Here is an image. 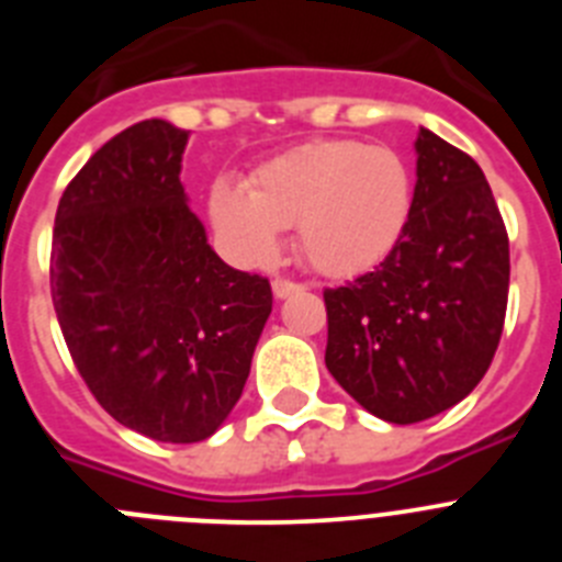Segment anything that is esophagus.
Listing matches in <instances>:
<instances>
[{
  "label": "esophagus",
  "mask_w": 562,
  "mask_h": 562,
  "mask_svg": "<svg viewBox=\"0 0 562 562\" xmlns=\"http://www.w3.org/2000/svg\"><path fill=\"white\" fill-rule=\"evenodd\" d=\"M304 290V284H297V281H290V278H276L272 281V295L276 297H290L295 292Z\"/></svg>",
  "instance_id": "1"
}]
</instances>
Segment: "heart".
<instances>
[{
  "instance_id": "heart-1",
  "label": "heart",
  "mask_w": 562,
  "mask_h": 562,
  "mask_svg": "<svg viewBox=\"0 0 562 562\" xmlns=\"http://www.w3.org/2000/svg\"><path fill=\"white\" fill-rule=\"evenodd\" d=\"M414 207V173L394 148L360 140H310L276 154L250 186L216 180L207 216L241 258L276 256L281 227H297L306 265L335 278L380 265Z\"/></svg>"
}]
</instances>
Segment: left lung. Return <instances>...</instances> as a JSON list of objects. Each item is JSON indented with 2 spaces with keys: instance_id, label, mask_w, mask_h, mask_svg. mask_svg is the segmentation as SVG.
Listing matches in <instances>:
<instances>
[{
  "instance_id": "left-lung-1",
  "label": "left lung",
  "mask_w": 562,
  "mask_h": 562,
  "mask_svg": "<svg viewBox=\"0 0 562 562\" xmlns=\"http://www.w3.org/2000/svg\"><path fill=\"white\" fill-rule=\"evenodd\" d=\"M506 295L509 236L484 171L419 128L408 227L374 270L324 292L326 369L380 419H430L486 374Z\"/></svg>"
}]
</instances>
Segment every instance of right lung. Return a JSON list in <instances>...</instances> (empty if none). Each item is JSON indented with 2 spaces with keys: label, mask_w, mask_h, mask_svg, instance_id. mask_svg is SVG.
Segmentation results:
<instances>
[{
  "label": "right lung",
  "mask_w": 562,
  "mask_h": 562,
  "mask_svg": "<svg viewBox=\"0 0 562 562\" xmlns=\"http://www.w3.org/2000/svg\"><path fill=\"white\" fill-rule=\"evenodd\" d=\"M188 132L140 121L64 191L49 292L78 374L109 416L154 441L216 434L245 391L270 281L207 245L180 182Z\"/></svg>",
  "instance_id": "right-lung-1"
}]
</instances>
